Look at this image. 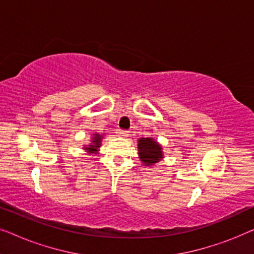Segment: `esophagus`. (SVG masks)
Returning <instances> with one entry per match:
<instances>
[{
	"instance_id": "34e87169",
	"label": "esophagus",
	"mask_w": 254,
	"mask_h": 254,
	"mask_svg": "<svg viewBox=\"0 0 254 254\" xmlns=\"http://www.w3.org/2000/svg\"><path fill=\"white\" fill-rule=\"evenodd\" d=\"M117 134H118V136H120V137H127L128 135H129V131L119 129V130L117 131Z\"/></svg>"
}]
</instances>
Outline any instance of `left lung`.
Segmentation results:
<instances>
[{
	"instance_id": "1",
	"label": "left lung",
	"mask_w": 254,
	"mask_h": 254,
	"mask_svg": "<svg viewBox=\"0 0 254 254\" xmlns=\"http://www.w3.org/2000/svg\"><path fill=\"white\" fill-rule=\"evenodd\" d=\"M138 154L141 161L145 165H152L162 157V148L152 138H140L138 140Z\"/></svg>"
}]
</instances>
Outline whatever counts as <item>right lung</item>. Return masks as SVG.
Segmentation results:
<instances>
[{
	"label": "right lung",
	"mask_w": 254,
	"mask_h": 254,
	"mask_svg": "<svg viewBox=\"0 0 254 254\" xmlns=\"http://www.w3.org/2000/svg\"><path fill=\"white\" fill-rule=\"evenodd\" d=\"M100 141H102V136H100V135H98V134H96L95 137H93L92 144H90V147L85 148V149H88V150H90L91 152H95L97 150V148H99Z\"/></svg>",
	"instance_id": "1"
}]
</instances>
